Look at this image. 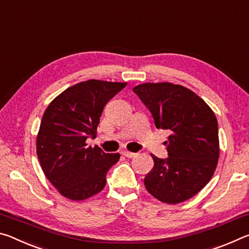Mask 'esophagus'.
I'll return each instance as SVG.
<instances>
[{
  "mask_svg": "<svg viewBox=\"0 0 249 249\" xmlns=\"http://www.w3.org/2000/svg\"><path fill=\"white\" fill-rule=\"evenodd\" d=\"M123 155L125 156V157H127V158H133V157H135V156H136L137 154H136V153H130V151L125 150V151H123Z\"/></svg>",
  "mask_w": 249,
  "mask_h": 249,
  "instance_id": "34e87169",
  "label": "esophagus"
}]
</instances>
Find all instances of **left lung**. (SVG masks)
I'll return each instance as SVG.
<instances>
[{
    "label": "left lung",
    "mask_w": 249,
    "mask_h": 249,
    "mask_svg": "<svg viewBox=\"0 0 249 249\" xmlns=\"http://www.w3.org/2000/svg\"><path fill=\"white\" fill-rule=\"evenodd\" d=\"M133 91L168 136L165 159L156 157L144 179L145 187L159 201L177 204L203 189L216 169L220 144L217 120L195 92L169 82L142 83Z\"/></svg>",
    "instance_id": "left-lung-1"
}]
</instances>
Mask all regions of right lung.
I'll list each match as a JSON object with an SVG mask.
<instances>
[{
  "mask_svg": "<svg viewBox=\"0 0 249 249\" xmlns=\"http://www.w3.org/2000/svg\"><path fill=\"white\" fill-rule=\"evenodd\" d=\"M126 82L88 80L74 84L48 105L36 148L45 176L67 199L81 201L103 190L120 154H107L86 141L95 137L103 108Z\"/></svg>",
  "mask_w": 249,
  "mask_h": 249,
  "instance_id": "obj_1",
  "label": "right lung"
}]
</instances>
